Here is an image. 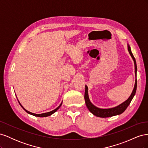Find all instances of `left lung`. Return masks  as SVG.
<instances>
[{
    "label": "left lung",
    "mask_w": 148,
    "mask_h": 148,
    "mask_svg": "<svg viewBox=\"0 0 148 148\" xmlns=\"http://www.w3.org/2000/svg\"><path fill=\"white\" fill-rule=\"evenodd\" d=\"M127 47H128V51L129 52V53L130 54L132 58L134 61V64H135V73L136 79H135V86H134L133 90L131 94V95L130 96V97L126 101L122 102V104L118 105L117 106H115L114 107H112V108H109V109L99 108V107H97L95 106L93 104H92V102L90 101V99H89V96H88V88L86 85H85V92H84L85 103H86V107H88V110L90 111L94 115L96 116V117H102V118H106V117H112V116L117 115H120L121 114H122L123 112L126 110V109L127 108L129 104H130V102H131L132 100L133 99L134 96L135 95L136 88H137L136 62V60L135 59V57H134L133 53L132 52L131 48H130V47L129 44H127Z\"/></svg>",
    "instance_id": "1"
}]
</instances>
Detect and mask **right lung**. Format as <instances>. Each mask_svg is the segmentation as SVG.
<instances>
[{"label": "right lung", "instance_id": "add662e5", "mask_svg": "<svg viewBox=\"0 0 148 148\" xmlns=\"http://www.w3.org/2000/svg\"><path fill=\"white\" fill-rule=\"evenodd\" d=\"M18 102H19V104H20V105L21 106V107H22V108H23L26 112H27L28 114H31V115H34V116H35V117H48V116H50V115H51L52 114H53V113H55L59 109L60 107V106H62V102H61V104H60V106H59V107H57L56 109H55L54 110H52V111H51V112H46V113H43V114H34V113H32V112H29V111H28L27 110H26L24 107L22 106V105L20 104V102H19V101H18Z\"/></svg>", "mask_w": 148, "mask_h": 148}]
</instances>
